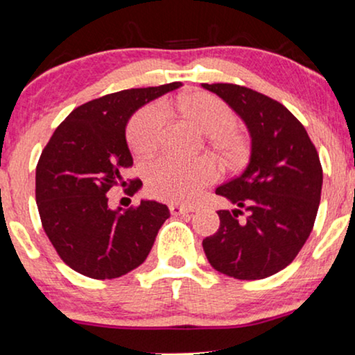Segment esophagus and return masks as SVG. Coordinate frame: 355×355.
Here are the masks:
<instances>
[{
	"mask_svg": "<svg viewBox=\"0 0 355 355\" xmlns=\"http://www.w3.org/2000/svg\"><path fill=\"white\" fill-rule=\"evenodd\" d=\"M168 209H170V212H172L173 216H182V214H188V212H193L191 207L175 205V202H172V205H168Z\"/></svg>",
	"mask_w": 355,
	"mask_h": 355,
	"instance_id": "esophagus-1",
	"label": "esophagus"
}]
</instances>
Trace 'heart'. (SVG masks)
<instances>
[{
	"mask_svg": "<svg viewBox=\"0 0 355 355\" xmlns=\"http://www.w3.org/2000/svg\"><path fill=\"white\" fill-rule=\"evenodd\" d=\"M178 110L209 135V144L227 162L239 160L247 149L245 136L235 125V113L222 98L206 92L191 94L178 102ZM167 112L160 103H149L136 113L128 126L131 148L138 154H150L162 143ZM217 177L216 165L209 159L188 160L162 155L146 167V188L160 200L191 202L202 188Z\"/></svg>",
	"mask_w": 355,
	"mask_h": 355,
	"instance_id": "1",
	"label": "heart"
}]
</instances>
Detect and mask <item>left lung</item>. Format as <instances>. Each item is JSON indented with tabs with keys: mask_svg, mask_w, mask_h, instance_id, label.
<instances>
[{
	"mask_svg": "<svg viewBox=\"0 0 355 355\" xmlns=\"http://www.w3.org/2000/svg\"><path fill=\"white\" fill-rule=\"evenodd\" d=\"M202 87L229 103L252 138L247 168L216 190L235 209L217 211L219 230L202 248L216 271L264 279L294 261L313 229L323 185L318 153L304 125L274 98L237 84Z\"/></svg>",
	"mask_w": 355,
	"mask_h": 355,
	"instance_id": "obj_1",
	"label": "left lung"
}]
</instances>
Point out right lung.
Masks as SVG:
<instances>
[{
    "instance_id": "add662e5",
    "label": "right lung",
    "mask_w": 355,
    "mask_h": 355,
    "mask_svg": "<svg viewBox=\"0 0 355 355\" xmlns=\"http://www.w3.org/2000/svg\"><path fill=\"white\" fill-rule=\"evenodd\" d=\"M126 89L74 108L42 150L35 170V200L42 225L56 253L76 272L115 279L144 263L168 207L143 200L123 211L108 207L107 193L126 187L133 165L126 144L130 116L154 98L180 87ZM125 193L138 191L130 180Z\"/></svg>"
}]
</instances>
